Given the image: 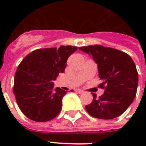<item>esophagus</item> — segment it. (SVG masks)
<instances>
[{
  "label": "esophagus",
  "instance_id": "esophagus-1",
  "mask_svg": "<svg viewBox=\"0 0 146 146\" xmlns=\"http://www.w3.org/2000/svg\"><path fill=\"white\" fill-rule=\"evenodd\" d=\"M76 92H78L79 94H82L83 92H84V91H83V90H82V89H76Z\"/></svg>",
  "mask_w": 146,
  "mask_h": 146
}]
</instances>
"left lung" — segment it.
<instances>
[{"instance_id": "obj_1", "label": "left lung", "mask_w": 146, "mask_h": 146, "mask_svg": "<svg viewBox=\"0 0 146 146\" xmlns=\"http://www.w3.org/2000/svg\"><path fill=\"white\" fill-rule=\"evenodd\" d=\"M80 50L91 54L98 64L100 88L104 94L95 93L91 104L86 105L93 117L110 120L121 115L133 102L138 86V72L129 54L100 44L80 47Z\"/></svg>"}]
</instances>
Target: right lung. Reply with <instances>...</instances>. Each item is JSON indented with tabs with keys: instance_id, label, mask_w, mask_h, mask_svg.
<instances>
[{
	"instance_id": "obj_1",
	"label": "right lung",
	"mask_w": 146,
	"mask_h": 146,
	"mask_svg": "<svg viewBox=\"0 0 146 146\" xmlns=\"http://www.w3.org/2000/svg\"><path fill=\"white\" fill-rule=\"evenodd\" d=\"M76 50L70 45L37 49L22 60L15 74L13 93L26 117L45 122L59 114L66 91L54 89L53 81L64 73L68 57Z\"/></svg>"
}]
</instances>
